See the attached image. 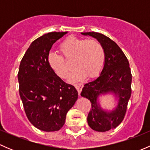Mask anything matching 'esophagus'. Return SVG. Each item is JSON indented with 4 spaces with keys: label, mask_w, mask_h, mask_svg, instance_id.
I'll use <instances>...</instances> for the list:
<instances>
[{
    "label": "esophagus",
    "mask_w": 150,
    "mask_h": 150,
    "mask_svg": "<svg viewBox=\"0 0 150 150\" xmlns=\"http://www.w3.org/2000/svg\"><path fill=\"white\" fill-rule=\"evenodd\" d=\"M74 86H75V87L76 88L77 91H78V94H79V96H80V95H81V91H82L83 87V84L80 83L75 84Z\"/></svg>",
    "instance_id": "1"
}]
</instances>
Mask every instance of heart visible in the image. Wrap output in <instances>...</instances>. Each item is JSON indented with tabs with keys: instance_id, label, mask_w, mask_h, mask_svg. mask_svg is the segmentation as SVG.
Wrapping results in <instances>:
<instances>
[{
	"instance_id": "obj_1",
	"label": "heart",
	"mask_w": 150,
	"mask_h": 150,
	"mask_svg": "<svg viewBox=\"0 0 150 150\" xmlns=\"http://www.w3.org/2000/svg\"><path fill=\"white\" fill-rule=\"evenodd\" d=\"M59 48L66 59H74L75 69L69 76L71 81H78L86 75L94 76L100 72L104 65V47L97 40L69 36L61 43ZM48 61L49 66L58 76L62 78L67 76L70 68L62 56L50 52Z\"/></svg>"
}]
</instances>
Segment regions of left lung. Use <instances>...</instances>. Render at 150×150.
<instances>
[{"instance_id": "1", "label": "left lung", "mask_w": 150, "mask_h": 150, "mask_svg": "<svg viewBox=\"0 0 150 150\" xmlns=\"http://www.w3.org/2000/svg\"><path fill=\"white\" fill-rule=\"evenodd\" d=\"M99 40L104 47L105 59L100 75L94 81L84 85L81 95L90 100L91 109L88 115L89 126L99 132L115 128L125 117L131 95L132 75L128 59L115 42L99 33H81ZM112 93L118 98L117 106L108 112L100 107L98 97Z\"/></svg>"}]
</instances>
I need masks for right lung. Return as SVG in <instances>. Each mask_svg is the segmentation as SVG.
<instances>
[{
	"instance_id": "right-lung-1",
	"label": "right lung",
	"mask_w": 150,
	"mask_h": 150,
	"mask_svg": "<svg viewBox=\"0 0 150 150\" xmlns=\"http://www.w3.org/2000/svg\"><path fill=\"white\" fill-rule=\"evenodd\" d=\"M67 33L52 32L35 40L18 72L19 96L27 117L35 128L46 132L61 129L78 97L75 88L57 75L48 61L53 44Z\"/></svg>"
}]
</instances>
